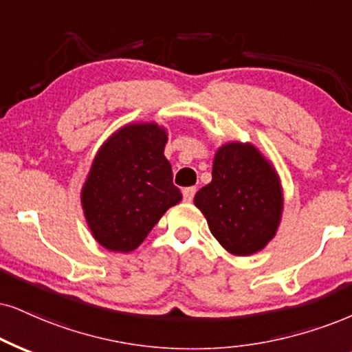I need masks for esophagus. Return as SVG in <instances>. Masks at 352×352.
<instances>
[{"label":"esophagus","instance_id":"34e87169","mask_svg":"<svg viewBox=\"0 0 352 352\" xmlns=\"http://www.w3.org/2000/svg\"><path fill=\"white\" fill-rule=\"evenodd\" d=\"M194 194H196V188H184L183 189V196L186 202H190L194 199Z\"/></svg>","mask_w":352,"mask_h":352}]
</instances>
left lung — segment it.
Masks as SVG:
<instances>
[{"label": "left lung", "instance_id": "1", "mask_svg": "<svg viewBox=\"0 0 352 352\" xmlns=\"http://www.w3.org/2000/svg\"><path fill=\"white\" fill-rule=\"evenodd\" d=\"M194 204L228 253L250 256L276 236L284 196L274 166L253 143L228 142L217 150L212 181Z\"/></svg>", "mask_w": 352, "mask_h": 352}]
</instances>
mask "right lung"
I'll list each match as a JSON object with an SVG mask.
<instances>
[{
  "label": "right lung",
  "instance_id": "right-lung-1",
  "mask_svg": "<svg viewBox=\"0 0 352 352\" xmlns=\"http://www.w3.org/2000/svg\"><path fill=\"white\" fill-rule=\"evenodd\" d=\"M166 142V129L158 124H127L94 156L81 206L94 240L106 250L138 248L164 212L183 199L164 156Z\"/></svg>",
  "mask_w": 352,
  "mask_h": 352
}]
</instances>
